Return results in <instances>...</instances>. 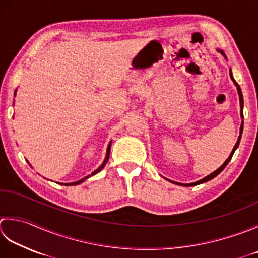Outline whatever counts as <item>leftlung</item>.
<instances>
[{
    "mask_svg": "<svg viewBox=\"0 0 258 258\" xmlns=\"http://www.w3.org/2000/svg\"><path fill=\"white\" fill-rule=\"evenodd\" d=\"M221 53L224 54V52L223 51H220ZM225 55V54H224ZM230 78L233 79V82L235 83V85L237 86V90H238V95H239V102H240V116H241V118H244L243 117V107H244V99H243V94H241V89H240V87H239V85L237 84L236 82H235V79H234V77H233V75H231V72H230ZM243 127H244V122H241V126H240V135H239V138H238V141H237V143H236V145L234 146V149H233V151H231V153H230V155L228 156V159H227L226 161H225V163L220 166L219 169H217L215 172H213L211 174H209V175H207L206 178H204V179H201V180H199V181H197V182H194V183H178V182H174V181H171V182L172 183H175V184H179V185H183V186H192V185H197V184H200V183H204V182H207V181H209V180H211V179H214L215 176H217L218 175L221 171H223L225 168H226V165L229 163V161L231 160V158H233V155H234V152L236 151V149L238 148V145H239V142H240V139H241V133H243Z\"/></svg>",
    "mask_w": 258,
    "mask_h": 258,
    "instance_id": "8db88e82",
    "label": "left lung"
}]
</instances>
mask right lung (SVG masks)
<instances>
[{
	"instance_id": "obj_1",
	"label": "right lung",
	"mask_w": 258,
	"mask_h": 258,
	"mask_svg": "<svg viewBox=\"0 0 258 258\" xmlns=\"http://www.w3.org/2000/svg\"><path fill=\"white\" fill-rule=\"evenodd\" d=\"M109 152H110V143H109V145H108V148H107V153H106V158H105V160H104V162H103V164L99 166V168L97 169V170H95L94 172L92 173V174H89V175H87V176H85V178H83L82 180H79V181H76V182H73V183H64V185H76V184H79V183H82L83 181H85L86 179L87 178H89L90 175H94V174H96V173H98L99 171H102L103 169H104V166H105V164L107 163V161H108V158H109Z\"/></svg>"
}]
</instances>
